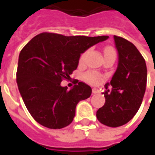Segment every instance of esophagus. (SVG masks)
<instances>
[{
    "mask_svg": "<svg viewBox=\"0 0 155 155\" xmlns=\"http://www.w3.org/2000/svg\"><path fill=\"white\" fill-rule=\"evenodd\" d=\"M92 93H93V94H98V93H99V91H98L96 88H93V89H92Z\"/></svg>",
    "mask_w": 155,
    "mask_h": 155,
    "instance_id": "obj_1",
    "label": "esophagus"
}]
</instances>
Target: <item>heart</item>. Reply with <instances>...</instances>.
<instances>
[{"label": "heart", "instance_id": "heart-1", "mask_svg": "<svg viewBox=\"0 0 155 155\" xmlns=\"http://www.w3.org/2000/svg\"><path fill=\"white\" fill-rule=\"evenodd\" d=\"M114 50L111 49V48H106L105 51H104V54L109 53V52H114ZM85 54H86L84 53V54H83L81 55V61H83V60H84ZM84 78H85L86 81H88V82L91 83V84H98V83H100V81H101V76H100L97 73H95V72H89L87 74H85Z\"/></svg>", "mask_w": 155, "mask_h": 155}]
</instances>
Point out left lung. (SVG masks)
<instances>
[{
  "mask_svg": "<svg viewBox=\"0 0 155 155\" xmlns=\"http://www.w3.org/2000/svg\"><path fill=\"white\" fill-rule=\"evenodd\" d=\"M118 51V65L110 81L105 84L104 106L96 112L98 120L104 125L118 127L128 123L139 110L147 83L145 61L135 45L114 35Z\"/></svg>",
  "mask_w": 155,
  "mask_h": 155,
  "instance_id": "1",
  "label": "left lung"
}]
</instances>
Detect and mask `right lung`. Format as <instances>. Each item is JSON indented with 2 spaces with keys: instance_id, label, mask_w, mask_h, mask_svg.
Instances as JSON below:
<instances>
[{
  "instance_id": "1",
  "label": "right lung",
  "mask_w": 155,
  "mask_h": 155,
  "mask_svg": "<svg viewBox=\"0 0 155 155\" xmlns=\"http://www.w3.org/2000/svg\"><path fill=\"white\" fill-rule=\"evenodd\" d=\"M108 38L41 33L25 45L19 54L16 82L35 121L50 129H61L73 121L77 104L90 97L92 90L77 81L68 91L61 81L71 78L82 53Z\"/></svg>"
}]
</instances>
